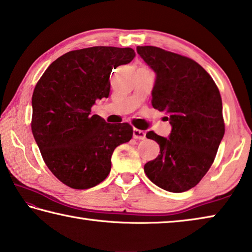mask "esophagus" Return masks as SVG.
I'll use <instances>...</instances> for the list:
<instances>
[{
	"label": "esophagus",
	"mask_w": 252,
	"mask_h": 252,
	"mask_svg": "<svg viewBox=\"0 0 252 252\" xmlns=\"http://www.w3.org/2000/svg\"><path fill=\"white\" fill-rule=\"evenodd\" d=\"M133 138L134 139H139V140H143L146 138V132L139 129H133Z\"/></svg>",
	"instance_id": "34e87169"
}]
</instances>
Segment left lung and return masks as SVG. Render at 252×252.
I'll return each mask as SVG.
<instances>
[{
  "label": "left lung",
  "instance_id": "8db88e82",
  "mask_svg": "<svg viewBox=\"0 0 252 252\" xmlns=\"http://www.w3.org/2000/svg\"><path fill=\"white\" fill-rule=\"evenodd\" d=\"M136 52L156 73L152 106L164 111L172 126L168 138L147 133L160 155L144 164V172L161 189L185 192L210 169L223 138L220 92L193 60L157 46H138Z\"/></svg>",
  "mask_w": 252,
  "mask_h": 252
}]
</instances>
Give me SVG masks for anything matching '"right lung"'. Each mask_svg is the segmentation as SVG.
<instances>
[{
	"mask_svg": "<svg viewBox=\"0 0 252 252\" xmlns=\"http://www.w3.org/2000/svg\"><path fill=\"white\" fill-rule=\"evenodd\" d=\"M135 57L131 48L92 46L55 60L32 95V133L50 171L73 189L95 187L108 177L111 157L129 142V123L105 122L91 114L95 101L108 97L110 74Z\"/></svg>",
	"mask_w": 252,
	"mask_h": 252,
	"instance_id": "1",
	"label": "right lung"
}]
</instances>
